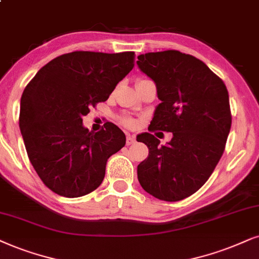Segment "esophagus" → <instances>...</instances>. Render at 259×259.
I'll return each mask as SVG.
<instances>
[{"instance_id": "esophagus-1", "label": "esophagus", "mask_w": 259, "mask_h": 259, "mask_svg": "<svg viewBox=\"0 0 259 259\" xmlns=\"http://www.w3.org/2000/svg\"><path fill=\"white\" fill-rule=\"evenodd\" d=\"M135 142H136L135 136H134V135H130V134H129V135L126 136V145H127V146L134 145V143H135Z\"/></svg>"}]
</instances>
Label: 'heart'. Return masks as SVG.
I'll return each instance as SVG.
<instances>
[{
	"mask_svg": "<svg viewBox=\"0 0 259 259\" xmlns=\"http://www.w3.org/2000/svg\"><path fill=\"white\" fill-rule=\"evenodd\" d=\"M124 123L127 124V125H132V124H134V122L132 119H124Z\"/></svg>",
	"mask_w": 259,
	"mask_h": 259,
	"instance_id": "heart-1",
	"label": "heart"
}]
</instances>
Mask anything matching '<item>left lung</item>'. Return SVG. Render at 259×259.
<instances>
[{"label":"left lung","instance_id":"1","mask_svg":"<svg viewBox=\"0 0 259 259\" xmlns=\"http://www.w3.org/2000/svg\"><path fill=\"white\" fill-rule=\"evenodd\" d=\"M137 58L161 101L150 132L172 133L166 145L150 133L139 135L149 154L137 166V178L154 197L181 201L208 181L224 153L232 124L227 88L207 64L181 51L148 52Z\"/></svg>","mask_w":259,"mask_h":259}]
</instances>
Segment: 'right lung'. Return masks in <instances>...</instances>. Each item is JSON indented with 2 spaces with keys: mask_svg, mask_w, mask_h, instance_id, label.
Returning <instances> with one entry per match:
<instances>
[{
  "mask_svg": "<svg viewBox=\"0 0 259 259\" xmlns=\"http://www.w3.org/2000/svg\"><path fill=\"white\" fill-rule=\"evenodd\" d=\"M134 55L70 52L45 64L26 86L19 126L32 166L56 194L81 197L96 190L107 159L125 146V135L113 123L94 133L82 117L109 99L132 71Z\"/></svg>",
  "mask_w": 259,
  "mask_h": 259,
  "instance_id": "obj_1",
  "label": "right lung"
}]
</instances>
